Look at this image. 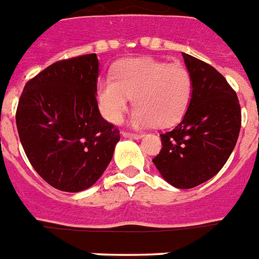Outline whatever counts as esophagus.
I'll list each match as a JSON object with an SVG mask.
<instances>
[{
  "label": "esophagus",
  "mask_w": 259,
  "mask_h": 259,
  "mask_svg": "<svg viewBox=\"0 0 259 259\" xmlns=\"http://www.w3.org/2000/svg\"><path fill=\"white\" fill-rule=\"evenodd\" d=\"M124 138H130V139H142L143 134H132V132H121Z\"/></svg>",
  "instance_id": "esophagus-1"
}]
</instances>
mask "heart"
<instances>
[{
  "mask_svg": "<svg viewBox=\"0 0 259 259\" xmlns=\"http://www.w3.org/2000/svg\"><path fill=\"white\" fill-rule=\"evenodd\" d=\"M97 97L101 112L111 123L119 121L134 97L136 107L130 119L134 127H172L187 112L192 78L181 64L127 59L115 67L113 77L99 81Z\"/></svg>",
  "mask_w": 259,
  "mask_h": 259,
  "instance_id": "obj_1",
  "label": "heart"
}]
</instances>
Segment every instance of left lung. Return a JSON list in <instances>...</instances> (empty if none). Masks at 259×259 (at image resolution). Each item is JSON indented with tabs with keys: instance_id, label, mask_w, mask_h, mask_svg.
I'll return each instance as SVG.
<instances>
[{
	"instance_id": "obj_1",
	"label": "left lung",
	"mask_w": 259,
	"mask_h": 259,
	"mask_svg": "<svg viewBox=\"0 0 259 259\" xmlns=\"http://www.w3.org/2000/svg\"><path fill=\"white\" fill-rule=\"evenodd\" d=\"M192 78L186 115L162 134V150L152 159L162 178L177 188H192L222 169L237 144L241 107L226 78L204 61L182 53Z\"/></svg>"
}]
</instances>
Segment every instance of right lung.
<instances>
[{
  "label": "right lung",
  "instance_id": "obj_1",
  "mask_svg": "<svg viewBox=\"0 0 259 259\" xmlns=\"http://www.w3.org/2000/svg\"><path fill=\"white\" fill-rule=\"evenodd\" d=\"M99 60L85 55L52 64L29 80L16 124L29 162L47 183L84 191L103 175L120 140L97 105Z\"/></svg>",
  "mask_w": 259,
  "mask_h": 259
}]
</instances>
